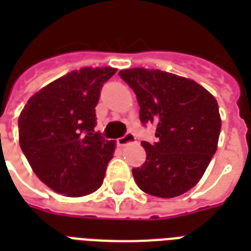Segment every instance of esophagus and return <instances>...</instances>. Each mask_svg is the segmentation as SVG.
I'll return each instance as SVG.
<instances>
[{"instance_id":"esophagus-1","label":"esophagus","mask_w":251,"mask_h":251,"mask_svg":"<svg viewBox=\"0 0 251 251\" xmlns=\"http://www.w3.org/2000/svg\"><path fill=\"white\" fill-rule=\"evenodd\" d=\"M134 141H135V135H134L131 131H127V133L124 135V137L118 138L117 145L118 146H126L127 143H133Z\"/></svg>"}]
</instances>
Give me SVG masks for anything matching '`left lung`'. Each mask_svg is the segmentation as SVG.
I'll list each match as a JSON object with an SVG mask.
<instances>
[{
  "label": "left lung",
  "instance_id": "obj_1",
  "mask_svg": "<svg viewBox=\"0 0 251 251\" xmlns=\"http://www.w3.org/2000/svg\"><path fill=\"white\" fill-rule=\"evenodd\" d=\"M118 75L137 95L142 124L156 126L157 142H142L147 157L133 169L138 187L159 198L186 193L218 149L222 118L216 99L194 80L161 70L126 69Z\"/></svg>",
  "mask_w": 251,
  "mask_h": 251
}]
</instances>
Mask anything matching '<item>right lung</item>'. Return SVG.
I'll return each instance as SVG.
<instances>
[{"label":"right lung","mask_w":251,"mask_h":251,"mask_svg":"<svg viewBox=\"0 0 251 251\" xmlns=\"http://www.w3.org/2000/svg\"><path fill=\"white\" fill-rule=\"evenodd\" d=\"M116 72L68 73L31 96L22 110V151L40 181L58 194L83 197L101 186L116 143L95 131V106L102 84Z\"/></svg>","instance_id":"obj_1"}]
</instances>
